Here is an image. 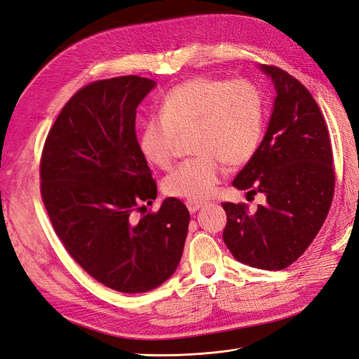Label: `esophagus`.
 <instances>
[{"label": "esophagus", "instance_id": "1", "mask_svg": "<svg viewBox=\"0 0 359 359\" xmlns=\"http://www.w3.org/2000/svg\"><path fill=\"white\" fill-rule=\"evenodd\" d=\"M187 208H189V211L191 212V214H194L196 211H199L202 206L205 205L203 202H198V201H187Z\"/></svg>", "mask_w": 359, "mask_h": 359}]
</instances>
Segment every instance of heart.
Here are the masks:
<instances>
[{"mask_svg": "<svg viewBox=\"0 0 359 359\" xmlns=\"http://www.w3.org/2000/svg\"><path fill=\"white\" fill-rule=\"evenodd\" d=\"M140 128L144 157L168 169L175 156L177 136L193 130L196 158L182 161L163 182L166 194L189 201L208 198L232 166L247 163L262 139L264 106L259 90L248 81L226 82L193 78L172 88Z\"/></svg>", "mask_w": 359, "mask_h": 359, "instance_id": "b5f03b06", "label": "heart"}]
</instances>
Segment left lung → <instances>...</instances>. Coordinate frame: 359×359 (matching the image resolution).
<instances>
[{
    "mask_svg": "<svg viewBox=\"0 0 359 359\" xmlns=\"http://www.w3.org/2000/svg\"><path fill=\"white\" fill-rule=\"evenodd\" d=\"M259 69L274 85L273 112L262 142L232 186L264 194L265 203L255 212L223 203V240L238 262L278 271L295 262L318 235L335 178L328 128L313 95L285 70Z\"/></svg>",
    "mask_w": 359,
    "mask_h": 359,
    "instance_id": "obj_1",
    "label": "left lung"
}]
</instances>
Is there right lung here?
<instances>
[{"mask_svg": "<svg viewBox=\"0 0 359 359\" xmlns=\"http://www.w3.org/2000/svg\"><path fill=\"white\" fill-rule=\"evenodd\" d=\"M139 76L97 81L76 93L48 135L41 198L70 256L104 286L144 293L175 273L190 214L175 198L135 219L157 198L136 137V109L156 88Z\"/></svg>", "mask_w": 359, "mask_h": 359, "instance_id": "obj_1", "label": "right lung"}]
</instances>
